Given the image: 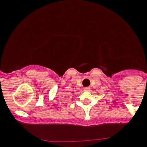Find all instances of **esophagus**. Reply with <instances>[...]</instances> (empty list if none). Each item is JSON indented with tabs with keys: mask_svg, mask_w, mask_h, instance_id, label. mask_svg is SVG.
<instances>
[{
	"mask_svg": "<svg viewBox=\"0 0 147 147\" xmlns=\"http://www.w3.org/2000/svg\"><path fill=\"white\" fill-rule=\"evenodd\" d=\"M84 90H86V91H87V90H90V88H89L88 87H86V88H84Z\"/></svg>",
	"mask_w": 147,
	"mask_h": 147,
	"instance_id": "esophagus-1",
	"label": "esophagus"
}]
</instances>
